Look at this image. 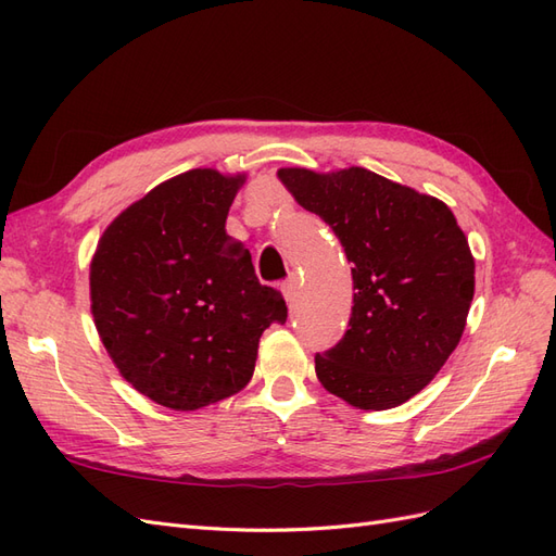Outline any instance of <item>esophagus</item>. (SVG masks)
<instances>
[{"mask_svg": "<svg viewBox=\"0 0 556 556\" xmlns=\"http://www.w3.org/2000/svg\"><path fill=\"white\" fill-rule=\"evenodd\" d=\"M280 290H282V296H285V301H288V304L292 306V301H294V296H296V290H299V280H296V276H290L288 280H282Z\"/></svg>", "mask_w": 556, "mask_h": 556, "instance_id": "1", "label": "esophagus"}]
</instances>
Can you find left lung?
Returning a JSON list of instances; mask_svg holds the SVG:
<instances>
[{
	"label": "left lung",
	"instance_id": "8db88e82",
	"mask_svg": "<svg viewBox=\"0 0 556 556\" xmlns=\"http://www.w3.org/2000/svg\"><path fill=\"white\" fill-rule=\"evenodd\" d=\"M299 206L323 217L352 262L343 339L315 355L325 390L362 410L401 406L459 345L476 262L452 211L362 166L336 174L280 169Z\"/></svg>",
	"mask_w": 556,
	"mask_h": 556
}]
</instances>
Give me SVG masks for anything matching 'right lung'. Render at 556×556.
<instances>
[{
    "label": "right lung",
    "mask_w": 556,
    "mask_h": 556,
    "mask_svg": "<svg viewBox=\"0 0 556 556\" xmlns=\"http://www.w3.org/2000/svg\"><path fill=\"white\" fill-rule=\"evenodd\" d=\"M245 176L192 169L160 182L99 239L92 317L134 390L172 410L241 392L260 336L288 319L278 290L255 276L227 213Z\"/></svg>",
    "instance_id": "add662e5"
}]
</instances>
